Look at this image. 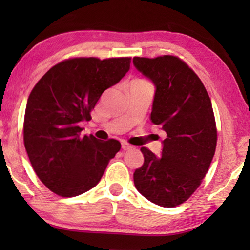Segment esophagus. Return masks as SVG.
I'll return each mask as SVG.
<instances>
[{
    "mask_svg": "<svg viewBox=\"0 0 250 250\" xmlns=\"http://www.w3.org/2000/svg\"><path fill=\"white\" fill-rule=\"evenodd\" d=\"M133 146L131 145H128V143H122V149L124 150V151H127V150H131Z\"/></svg>",
    "mask_w": 250,
    "mask_h": 250,
    "instance_id": "obj_1",
    "label": "esophagus"
}]
</instances>
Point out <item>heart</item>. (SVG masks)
Returning a JSON list of instances; mask_svg holds the SVG:
<instances>
[{"instance_id": "heart-1", "label": "heart", "mask_w": 250, "mask_h": 250, "mask_svg": "<svg viewBox=\"0 0 250 250\" xmlns=\"http://www.w3.org/2000/svg\"><path fill=\"white\" fill-rule=\"evenodd\" d=\"M142 82H145V81H142V80H134L132 82V83H142Z\"/></svg>"}]
</instances>
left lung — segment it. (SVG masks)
<instances>
[{
	"instance_id": "obj_1",
	"label": "left lung",
	"mask_w": 250,
	"mask_h": 250,
	"mask_svg": "<svg viewBox=\"0 0 250 250\" xmlns=\"http://www.w3.org/2000/svg\"><path fill=\"white\" fill-rule=\"evenodd\" d=\"M133 64L155 85L151 122L166 132L162 156L141 148L145 163L134 186L162 207L189 199L208 172L216 149L213 107L203 82L179 58H133Z\"/></svg>"
}]
</instances>
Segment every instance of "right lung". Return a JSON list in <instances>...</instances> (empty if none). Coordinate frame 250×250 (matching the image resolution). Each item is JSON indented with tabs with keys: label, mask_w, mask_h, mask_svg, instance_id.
Instances as JSON below:
<instances>
[{
	"label": "right lung",
	"mask_w": 250,
	"mask_h": 250,
	"mask_svg": "<svg viewBox=\"0 0 250 250\" xmlns=\"http://www.w3.org/2000/svg\"><path fill=\"white\" fill-rule=\"evenodd\" d=\"M131 58H74L56 64L27 101L23 143L36 175L58 196L75 197L100 182L121 143L82 135L80 124L101 94L129 70Z\"/></svg>",
	"instance_id": "obj_1"
}]
</instances>
